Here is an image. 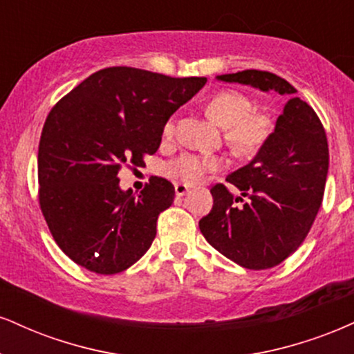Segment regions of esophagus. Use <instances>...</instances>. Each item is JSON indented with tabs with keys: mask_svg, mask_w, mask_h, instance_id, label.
Returning <instances> with one entry per match:
<instances>
[{
	"mask_svg": "<svg viewBox=\"0 0 354 354\" xmlns=\"http://www.w3.org/2000/svg\"><path fill=\"white\" fill-rule=\"evenodd\" d=\"M188 191H189L188 185H183V183H176V185H174V193H176L178 198H183Z\"/></svg>",
	"mask_w": 354,
	"mask_h": 354,
	"instance_id": "1",
	"label": "esophagus"
}]
</instances>
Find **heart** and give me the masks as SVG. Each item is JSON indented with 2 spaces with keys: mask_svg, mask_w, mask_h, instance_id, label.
<instances>
[{
  "mask_svg": "<svg viewBox=\"0 0 354 354\" xmlns=\"http://www.w3.org/2000/svg\"><path fill=\"white\" fill-rule=\"evenodd\" d=\"M206 112L218 125L225 129V140L241 153H254L269 140L272 120L267 113L255 112L254 104L245 93L219 91L207 100ZM173 135V123H166L165 136ZM223 166V158L214 155H183L166 166L173 178L196 185L204 174Z\"/></svg>",
  "mask_w": 354,
  "mask_h": 354,
  "instance_id": "obj_1",
  "label": "heart"
}]
</instances>
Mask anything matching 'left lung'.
Returning a JSON list of instances; mask_svg holds the SVG:
<instances>
[{
    "label": "left lung",
    "mask_w": 354,
    "mask_h": 354,
    "mask_svg": "<svg viewBox=\"0 0 354 354\" xmlns=\"http://www.w3.org/2000/svg\"><path fill=\"white\" fill-rule=\"evenodd\" d=\"M218 79L288 97L254 160L225 178L246 201L219 183L211 188V212L199 221L206 241L232 262L250 270L270 269L299 249L320 209L330 160L326 133L315 110L279 75L249 69Z\"/></svg>",
    "instance_id": "obj_1"
}]
</instances>
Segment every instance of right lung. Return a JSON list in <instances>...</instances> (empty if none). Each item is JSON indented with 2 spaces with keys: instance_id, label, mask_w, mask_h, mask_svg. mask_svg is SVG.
<instances>
[{
  "instance_id": "1",
  "label": "right lung",
  "mask_w": 354,
  "mask_h": 354,
  "mask_svg": "<svg viewBox=\"0 0 354 354\" xmlns=\"http://www.w3.org/2000/svg\"><path fill=\"white\" fill-rule=\"evenodd\" d=\"M204 84L206 77L107 67L50 110L37 153L39 206L54 241L77 266L118 274L150 249L173 185L155 176L135 194L120 189L118 171L156 153L166 122Z\"/></svg>"
}]
</instances>
